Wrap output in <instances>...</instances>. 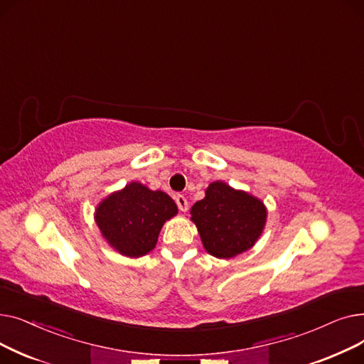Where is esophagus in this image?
<instances>
[{"mask_svg":"<svg viewBox=\"0 0 364 364\" xmlns=\"http://www.w3.org/2000/svg\"><path fill=\"white\" fill-rule=\"evenodd\" d=\"M176 202H177V206H178V209H180L181 213L187 211V209H188V202H187V199L183 195H177L176 196Z\"/></svg>","mask_w":364,"mask_h":364,"instance_id":"esophagus-1","label":"esophagus"}]
</instances>
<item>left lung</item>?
I'll list each match as a JSON object with an SVG mask.
<instances>
[{
  "label": "left lung",
  "instance_id": "obj_1",
  "mask_svg": "<svg viewBox=\"0 0 364 364\" xmlns=\"http://www.w3.org/2000/svg\"><path fill=\"white\" fill-rule=\"evenodd\" d=\"M205 251L220 259H230L250 251L261 237L267 223V206L257 196L213 181L205 198L190 209Z\"/></svg>",
  "mask_w": 364,
  "mask_h": 364
}]
</instances>
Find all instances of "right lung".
<instances>
[{
	"label": "right lung",
	"instance_id": "obj_1",
	"mask_svg": "<svg viewBox=\"0 0 364 364\" xmlns=\"http://www.w3.org/2000/svg\"><path fill=\"white\" fill-rule=\"evenodd\" d=\"M177 214L176 202L162 190L131 181L95 206L94 220L113 251L139 258L155 250L164 224Z\"/></svg>",
	"mask_w": 364,
	"mask_h": 364
}]
</instances>
